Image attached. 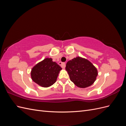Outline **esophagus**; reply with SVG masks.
Instances as JSON below:
<instances>
[{
    "label": "esophagus",
    "instance_id": "1",
    "mask_svg": "<svg viewBox=\"0 0 126 126\" xmlns=\"http://www.w3.org/2000/svg\"><path fill=\"white\" fill-rule=\"evenodd\" d=\"M59 64L63 68H64L66 67V64L64 63H62V62H59Z\"/></svg>",
    "mask_w": 126,
    "mask_h": 126
}]
</instances>
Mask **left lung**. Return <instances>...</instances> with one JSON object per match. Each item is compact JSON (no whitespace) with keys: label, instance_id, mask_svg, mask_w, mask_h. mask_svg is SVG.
<instances>
[{"label":"left lung","instance_id":"8db88e82","mask_svg":"<svg viewBox=\"0 0 126 126\" xmlns=\"http://www.w3.org/2000/svg\"><path fill=\"white\" fill-rule=\"evenodd\" d=\"M66 70L70 80L76 86L82 88L92 85L98 75L97 68L93 63L80 57L68 61Z\"/></svg>","mask_w":126,"mask_h":126}]
</instances>
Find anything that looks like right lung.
Listing matches in <instances>:
<instances>
[{"instance_id":"obj_1","label":"right lung","mask_w":126,"mask_h":126,"mask_svg":"<svg viewBox=\"0 0 126 126\" xmlns=\"http://www.w3.org/2000/svg\"><path fill=\"white\" fill-rule=\"evenodd\" d=\"M62 69V67L56 62H52L51 58H47L32 68V79L41 87H50L56 81L59 71Z\"/></svg>"}]
</instances>
